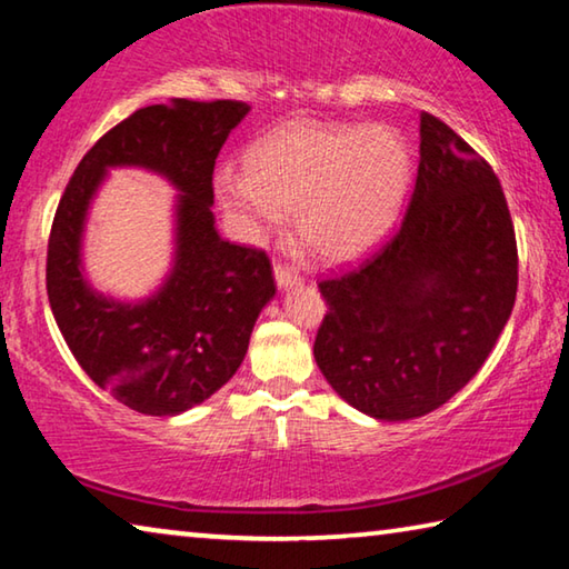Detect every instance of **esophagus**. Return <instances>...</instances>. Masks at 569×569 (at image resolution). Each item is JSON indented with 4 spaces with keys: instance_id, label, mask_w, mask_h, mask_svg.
<instances>
[{
    "instance_id": "1",
    "label": "esophagus",
    "mask_w": 569,
    "mask_h": 569,
    "mask_svg": "<svg viewBox=\"0 0 569 569\" xmlns=\"http://www.w3.org/2000/svg\"><path fill=\"white\" fill-rule=\"evenodd\" d=\"M273 276H276V286L281 288V291H286V288H291V286H299V281H301V278L296 276L291 268H286L281 263H276Z\"/></svg>"
}]
</instances>
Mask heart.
Masks as SVG:
<instances>
[{"label":"heart","instance_id":"1","mask_svg":"<svg viewBox=\"0 0 569 569\" xmlns=\"http://www.w3.org/2000/svg\"><path fill=\"white\" fill-rule=\"evenodd\" d=\"M224 169L220 202L240 236L266 240L296 212V232L323 263H349L390 236L412 184L408 141L392 126L288 123Z\"/></svg>","mask_w":569,"mask_h":569}]
</instances>
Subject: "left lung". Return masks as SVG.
<instances>
[{
	"instance_id": "8db88e82",
	"label": "left lung",
	"mask_w": 569,
	"mask_h": 569,
	"mask_svg": "<svg viewBox=\"0 0 569 569\" xmlns=\"http://www.w3.org/2000/svg\"><path fill=\"white\" fill-rule=\"evenodd\" d=\"M517 238L493 169L430 113L395 236L321 281L313 357L341 400L375 420L438 410L479 372L517 299Z\"/></svg>"
}]
</instances>
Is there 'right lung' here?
<instances>
[{
	"mask_svg": "<svg viewBox=\"0 0 569 569\" xmlns=\"http://www.w3.org/2000/svg\"><path fill=\"white\" fill-rule=\"evenodd\" d=\"M248 111L187 98L139 108L93 143L60 197L48 242L52 317L90 380L137 412L167 418L218 392L276 296L266 252L222 240L210 210L214 159ZM116 166L157 170L180 192L176 260L141 302L98 295L82 273L87 210Z\"/></svg>",
	"mask_w": 569,
	"mask_h": 569,
	"instance_id": "1",
	"label": "right lung"
}]
</instances>
